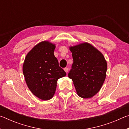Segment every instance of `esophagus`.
Listing matches in <instances>:
<instances>
[{
  "mask_svg": "<svg viewBox=\"0 0 129 129\" xmlns=\"http://www.w3.org/2000/svg\"><path fill=\"white\" fill-rule=\"evenodd\" d=\"M64 71H65V72H66V73H67L68 72L69 69H68V68H64Z\"/></svg>",
  "mask_w": 129,
  "mask_h": 129,
  "instance_id": "1",
  "label": "esophagus"
}]
</instances>
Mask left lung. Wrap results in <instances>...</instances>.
<instances>
[{"instance_id":"8db88e82","label":"left lung","mask_w":129,"mask_h":129,"mask_svg":"<svg viewBox=\"0 0 129 129\" xmlns=\"http://www.w3.org/2000/svg\"><path fill=\"white\" fill-rule=\"evenodd\" d=\"M73 64L68 74L78 96L90 99L101 89L105 80L107 62L99 50L87 42L70 46Z\"/></svg>"}]
</instances>
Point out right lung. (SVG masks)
<instances>
[{
  "label": "right lung",
  "instance_id": "add662e5",
  "mask_svg": "<svg viewBox=\"0 0 129 129\" xmlns=\"http://www.w3.org/2000/svg\"><path fill=\"white\" fill-rule=\"evenodd\" d=\"M55 44L41 41L32 48L25 58L23 72L25 82L33 94L44 101L55 93L57 82L66 76L54 55Z\"/></svg>",
  "mask_w": 129,
  "mask_h": 129
}]
</instances>
